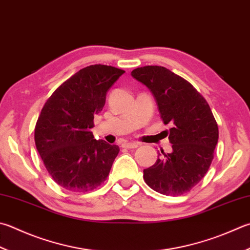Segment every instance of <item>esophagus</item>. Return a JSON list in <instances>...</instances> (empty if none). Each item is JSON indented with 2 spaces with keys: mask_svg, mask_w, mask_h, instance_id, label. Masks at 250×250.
Segmentation results:
<instances>
[{
  "mask_svg": "<svg viewBox=\"0 0 250 250\" xmlns=\"http://www.w3.org/2000/svg\"><path fill=\"white\" fill-rule=\"evenodd\" d=\"M122 146L126 149H133V148H137L139 146V143H136V141H133V143H124Z\"/></svg>",
  "mask_w": 250,
  "mask_h": 250,
  "instance_id": "obj_1",
  "label": "esophagus"
}]
</instances>
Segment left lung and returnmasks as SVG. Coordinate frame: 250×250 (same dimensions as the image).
<instances>
[{
  "mask_svg": "<svg viewBox=\"0 0 250 250\" xmlns=\"http://www.w3.org/2000/svg\"><path fill=\"white\" fill-rule=\"evenodd\" d=\"M157 102L172 152L159 153L152 167L144 169V180L153 190L180 196L198 184L213 160L219 128L206 99L191 83L163 66H144L131 72Z\"/></svg>",
  "mask_w": 250,
  "mask_h": 250,
  "instance_id": "left-lung-1",
  "label": "left lung"
}]
</instances>
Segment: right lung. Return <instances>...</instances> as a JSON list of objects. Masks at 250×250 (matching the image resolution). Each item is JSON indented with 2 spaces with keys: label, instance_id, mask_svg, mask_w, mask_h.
<instances>
[{
  "label": "right lung",
  "instance_id": "right-lung-1",
  "mask_svg": "<svg viewBox=\"0 0 250 250\" xmlns=\"http://www.w3.org/2000/svg\"><path fill=\"white\" fill-rule=\"evenodd\" d=\"M123 69L90 65L64 82L46 100L35 127V143L45 168L64 189L87 192L109 176L119 146L93 139L95 115Z\"/></svg>",
  "mask_w": 250,
  "mask_h": 250
}]
</instances>
